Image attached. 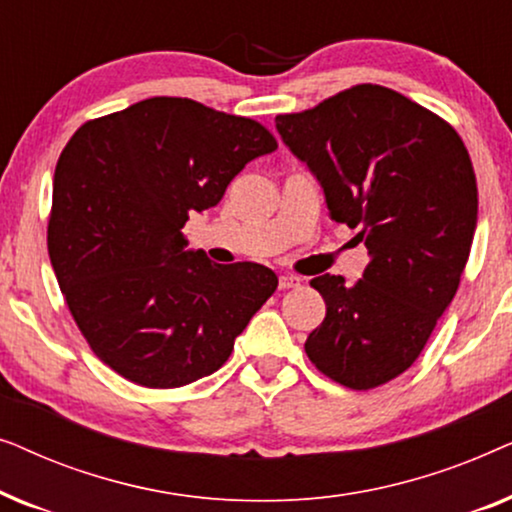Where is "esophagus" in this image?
Wrapping results in <instances>:
<instances>
[{"label":"esophagus","instance_id":"1","mask_svg":"<svg viewBox=\"0 0 512 512\" xmlns=\"http://www.w3.org/2000/svg\"><path fill=\"white\" fill-rule=\"evenodd\" d=\"M300 286V277L296 275H282L279 277V289L286 291V289H298Z\"/></svg>","mask_w":512,"mask_h":512}]
</instances>
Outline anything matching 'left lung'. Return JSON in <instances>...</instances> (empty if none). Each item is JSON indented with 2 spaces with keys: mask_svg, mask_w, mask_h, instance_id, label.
<instances>
[{
  "mask_svg": "<svg viewBox=\"0 0 512 512\" xmlns=\"http://www.w3.org/2000/svg\"><path fill=\"white\" fill-rule=\"evenodd\" d=\"M275 123L370 256L352 286L312 279L326 317L305 352L342 387H380L415 363L459 289L478 223L471 156L450 123L373 83Z\"/></svg>",
  "mask_w": 512,
  "mask_h": 512,
  "instance_id": "left-lung-1",
  "label": "left lung"
}]
</instances>
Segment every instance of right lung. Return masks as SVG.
<instances>
[{"label":"right lung","mask_w":512,"mask_h":512,"mask_svg":"<svg viewBox=\"0 0 512 512\" xmlns=\"http://www.w3.org/2000/svg\"><path fill=\"white\" fill-rule=\"evenodd\" d=\"M277 149L258 121L151 97L83 123L60 153L48 256L69 312L125 380L174 389L212 375L277 289L258 263L186 251L188 214Z\"/></svg>","instance_id":"add662e5"}]
</instances>
